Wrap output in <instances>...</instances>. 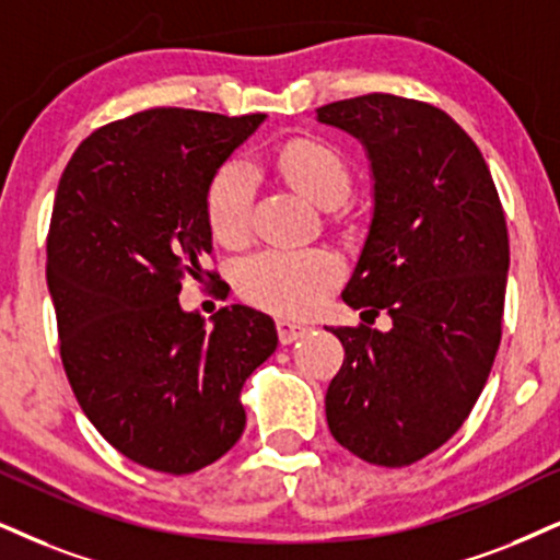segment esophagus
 <instances>
[{
  "instance_id": "1",
  "label": "esophagus",
  "mask_w": 560,
  "mask_h": 560,
  "mask_svg": "<svg viewBox=\"0 0 560 560\" xmlns=\"http://www.w3.org/2000/svg\"><path fill=\"white\" fill-rule=\"evenodd\" d=\"M308 332L306 324H299V322H288V319H280L278 322V337L282 345H291L295 340H301L303 335Z\"/></svg>"
}]
</instances>
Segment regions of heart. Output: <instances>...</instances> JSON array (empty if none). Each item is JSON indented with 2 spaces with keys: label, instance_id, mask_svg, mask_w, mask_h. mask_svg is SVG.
<instances>
[{
  "label": "heart",
  "instance_id": "obj_1",
  "mask_svg": "<svg viewBox=\"0 0 560 560\" xmlns=\"http://www.w3.org/2000/svg\"><path fill=\"white\" fill-rule=\"evenodd\" d=\"M278 165L295 189L316 205L342 202L353 176L335 148L319 140L282 144ZM259 176L246 158L233 155L210 176L205 212L212 236L228 246L246 241L252 231L254 197ZM342 261L329 248H265L241 261L236 269L238 293L248 303L278 316L312 314L342 280Z\"/></svg>",
  "mask_w": 560,
  "mask_h": 560
}]
</instances>
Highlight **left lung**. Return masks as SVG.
<instances>
[{"label":"left lung","instance_id":"8db88e82","mask_svg":"<svg viewBox=\"0 0 560 560\" xmlns=\"http://www.w3.org/2000/svg\"><path fill=\"white\" fill-rule=\"evenodd\" d=\"M374 168V220L342 301L389 332L332 327L345 348L327 389L335 441L378 467L436 452L478 402L501 342L509 231L472 137L425 101L369 93L322 106Z\"/></svg>","mask_w":560,"mask_h":560}]
</instances>
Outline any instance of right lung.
<instances>
[{
	"instance_id": "right-lung-1",
	"label": "right lung",
	"mask_w": 560,
	"mask_h": 560,
	"mask_svg": "<svg viewBox=\"0 0 560 560\" xmlns=\"http://www.w3.org/2000/svg\"><path fill=\"white\" fill-rule=\"evenodd\" d=\"M265 114L150 108L95 129L69 158L46 238L59 355L90 423L124 457L189 475L241 439V389L278 348L267 314H184L186 278H218L210 176Z\"/></svg>"
}]
</instances>
